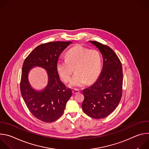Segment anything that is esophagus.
I'll return each instance as SVG.
<instances>
[{
  "mask_svg": "<svg viewBox=\"0 0 149 149\" xmlns=\"http://www.w3.org/2000/svg\"><path fill=\"white\" fill-rule=\"evenodd\" d=\"M80 91H79V90H72V93H73V94H78V93H79Z\"/></svg>",
  "mask_w": 149,
  "mask_h": 149,
  "instance_id": "esophagus-1",
  "label": "esophagus"
}]
</instances>
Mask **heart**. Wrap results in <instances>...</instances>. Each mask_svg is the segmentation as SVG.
<instances>
[{
    "label": "heart",
    "mask_w": 149,
    "mask_h": 149,
    "mask_svg": "<svg viewBox=\"0 0 149 149\" xmlns=\"http://www.w3.org/2000/svg\"><path fill=\"white\" fill-rule=\"evenodd\" d=\"M74 70L69 86L79 88L87 83L94 82L101 70V58L98 52L78 45L70 49L66 59H59L56 63L57 72L64 82H68Z\"/></svg>",
    "instance_id": "b5f03b06"
}]
</instances>
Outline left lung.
<instances>
[{"label":"left lung","mask_w":149,"mask_h":149,"mask_svg":"<svg viewBox=\"0 0 149 149\" xmlns=\"http://www.w3.org/2000/svg\"><path fill=\"white\" fill-rule=\"evenodd\" d=\"M102 56L103 65L97 81L83 90L84 112L90 117L100 119L112 113L122 95L123 69L121 63L112 49L96 41L90 40Z\"/></svg>","instance_id":"1"}]
</instances>
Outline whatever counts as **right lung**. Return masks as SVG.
<instances>
[{
    "mask_svg": "<svg viewBox=\"0 0 149 149\" xmlns=\"http://www.w3.org/2000/svg\"><path fill=\"white\" fill-rule=\"evenodd\" d=\"M71 42L56 41L40 45L25 59L22 66L20 92L32 114L38 120L51 123L63 114L66 104L72 95L59 78L56 70L59 57ZM44 68L47 71L48 83L40 91H36L29 81V73L34 67Z\"/></svg>",
    "mask_w": 149,
    "mask_h": 149,
    "instance_id": "add662e5",
    "label": "right lung"
}]
</instances>
